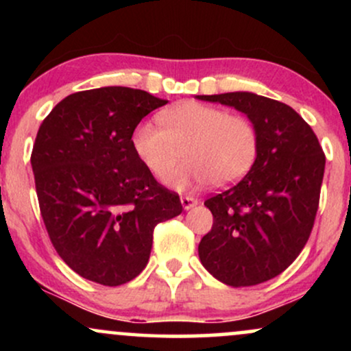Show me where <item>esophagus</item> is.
Masks as SVG:
<instances>
[{
    "label": "esophagus",
    "mask_w": 351,
    "mask_h": 351,
    "mask_svg": "<svg viewBox=\"0 0 351 351\" xmlns=\"http://www.w3.org/2000/svg\"><path fill=\"white\" fill-rule=\"evenodd\" d=\"M196 204H198V199L193 198V196H181V206L184 209H191Z\"/></svg>",
    "instance_id": "obj_1"
}]
</instances>
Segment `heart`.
I'll return each instance as SVG.
<instances>
[{
    "label": "heart",
    "instance_id": "heart-1",
    "mask_svg": "<svg viewBox=\"0 0 351 351\" xmlns=\"http://www.w3.org/2000/svg\"><path fill=\"white\" fill-rule=\"evenodd\" d=\"M158 125L142 122L132 134L135 155L155 176H168L171 186L184 189L211 181L217 188L239 181L252 168L259 152L256 127L243 115L224 108L186 100L160 112Z\"/></svg>",
    "mask_w": 351,
    "mask_h": 351
}]
</instances>
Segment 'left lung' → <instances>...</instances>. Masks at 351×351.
Wrapping results in <instances>:
<instances>
[{"label":"left lung","mask_w":351,"mask_h":351,"mask_svg":"<svg viewBox=\"0 0 351 351\" xmlns=\"http://www.w3.org/2000/svg\"><path fill=\"white\" fill-rule=\"evenodd\" d=\"M247 115L259 135L252 168L236 186L204 201L213 228L201 239L204 269L231 287L271 280L307 244L320 199L325 155L292 107L252 92L199 95Z\"/></svg>","instance_id":"left-lung-1"}]
</instances>
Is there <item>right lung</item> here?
<instances>
[{
	"mask_svg": "<svg viewBox=\"0 0 351 351\" xmlns=\"http://www.w3.org/2000/svg\"><path fill=\"white\" fill-rule=\"evenodd\" d=\"M167 102L140 88H92L60 100L39 127L31 165L43 221L84 279L108 287L135 279L153 229L183 211L132 148L140 120Z\"/></svg>",
	"mask_w": 351,
	"mask_h": 351,
	"instance_id": "obj_1",
	"label": "right lung"
}]
</instances>
